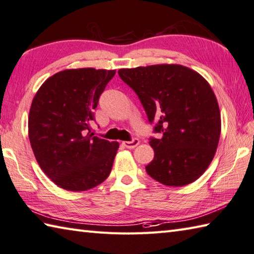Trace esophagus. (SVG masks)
<instances>
[{
    "instance_id": "1",
    "label": "esophagus",
    "mask_w": 254,
    "mask_h": 254,
    "mask_svg": "<svg viewBox=\"0 0 254 254\" xmlns=\"http://www.w3.org/2000/svg\"><path fill=\"white\" fill-rule=\"evenodd\" d=\"M123 144L128 149H133L134 147H137L139 144V140H138V139L134 138V139H132L131 141H124Z\"/></svg>"
}]
</instances>
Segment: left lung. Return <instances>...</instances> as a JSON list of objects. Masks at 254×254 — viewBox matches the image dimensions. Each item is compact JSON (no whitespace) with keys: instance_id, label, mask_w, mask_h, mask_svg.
<instances>
[{"instance_id":"obj_1","label":"left lung","mask_w":254,"mask_h":254,"mask_svg":"<svg viewBox=\"0 0 254 254\" xmlns=\"http://www.w3.org/2000/svg\"><path fill=\"white\" fill-rule=\"evenodd\" d=\"M121 79L138 95L148 121L154 158L147 167L153 180L184 186L197 180L213 160L221 121L216 96L203 76L180 64L121 69Z\"/></svg>"}]
</instances>
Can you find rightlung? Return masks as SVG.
Instances as JSON below:
<instances>
[{"mask_svg":"<svg viewBox=\"0 0 254 254\" xmlns=\"http://www.w3.org/2000/svg\"><path fill=\"white\" fill-rule=\"evenodd\" d=\"M116 70L60 71L33 100L28 137L44 173L71 192L95 188L108 178L120 144L94 136V110Z\"/></svg>","mask_w":254,"mask_h":254,"instance_id":"right-lung-1","label":"right lung"}]
</instances>
